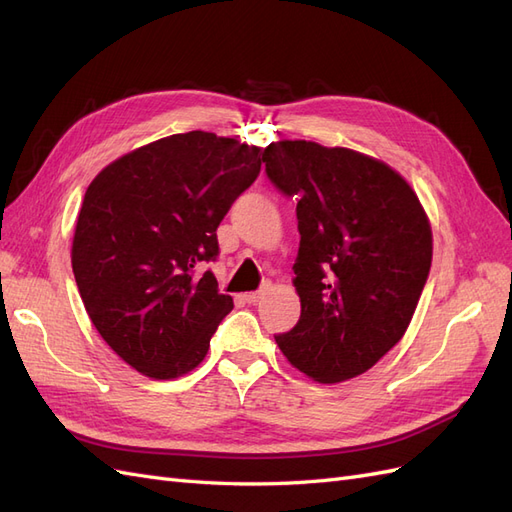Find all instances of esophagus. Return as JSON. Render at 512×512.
I'll return each instance as SVG.
<instances>
[{
	"label": "esophagus",
	"mask_w": 512,
	"mask_h": 512,
	"mask_svg": "<svg viewBox=\"0 0 512 512\" xmlns=\"http://www.w3.org/2000/svg\"><path fill=\"white\" fill-rule=\"evenodd\" d=\"M243 299H245V303L256 305V303L262 299V292H260V290H258V292H245Z\"/></svg>",
	"instance_id": "34e87169"
}]
</instances>
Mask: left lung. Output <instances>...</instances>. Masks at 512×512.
<instances>
[{"label":"left lung","instance_id":"1","mask_svg":"<svg viewBox=\"0 0 512 512\" xmlns=\"http://www.w3.org/2000/svg\"><path fill=\"white\" fill-rule=\"evenodd\" d=\"M262 162L297 198L301 232V318L275 342L316 382L361 376L406 335L427 282L433 237L421 200L395 168L348 147L277 141Z\"/></svg>","mask_w":512,"mask_h":512}]
</instances>
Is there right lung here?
I'll list each match as a JSON object with an SVG mask.
<instances>
[{
	"instance_id": "1",
	"label": "right lung",
	"mask_w": 512,
	"mask_h": 512,
	"mask_svg": "<svg viewBox=\"0 0 512 512\" xmlns=\"http://www.w3.org/2000/svg\"><path fill=\"white\" fill-rule=\"evenodd\" d=\"M260 147L213 132L173 134L104 166L72 239L83 305L119 359L153 380L190 374L232 309L211 271L218 230L260 173Z\"/></svg>"
}]
</instances>
